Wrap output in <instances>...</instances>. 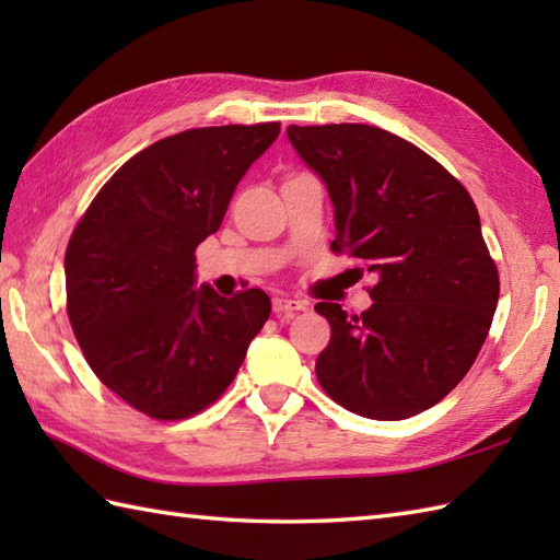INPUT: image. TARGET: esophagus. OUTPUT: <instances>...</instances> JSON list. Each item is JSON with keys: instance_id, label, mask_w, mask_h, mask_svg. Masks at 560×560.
I'll return each instance as SVG.
<instances>
[{"instance_id": "34e87169", "label": "esophagus", "mask_w": 560, "mask_h": 560, "mask_svg": "<svg viewBox=\"0 0 560 560\" xmlns=\"http://www.w3.org/2000/svg\"><path fill=\"white\" fill-rule=\"evenodd\" d=\"M271 307H273V315H277V317H291L293 313L305 311L307 303L299 301V299H289V295H277V299H273V303H271Z\"/></svg>"}]
</instances>
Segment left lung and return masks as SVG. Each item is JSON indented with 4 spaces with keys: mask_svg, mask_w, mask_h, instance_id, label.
Wrapping results in <instances>:
<instances>
[{
    "mask_svg": "<svg viewBox=\"0 0 560 560\" xmlns=\"http://www.w3.org/2000/svg\"><path fill=\"white\" fill-rule=\"evenodd\" d=\"M287 135L329 192L331 249L375 279L361 315L315 305L331 327L319 385L375 421L431 409L477 361L501 291L477 207L443 165L380 127L291 125Z\"/></svg>",
    "mask_w": 560,
    "mask_h": 560,
    "instance_id": "1",
    "label": "left lung"
}]
</instances>
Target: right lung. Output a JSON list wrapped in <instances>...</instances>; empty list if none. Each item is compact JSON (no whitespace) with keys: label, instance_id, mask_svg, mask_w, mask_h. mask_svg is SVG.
Masks as SVG:
<instances>
[{"label":"right lung","instance_id":"1","mask_svg":"<svg viewBox=\"0 0 560 560\" xmlns=\"http://www.w3.org/2000/svg\"><path fill=\"white\" fill-rule=\"evenodd\" d=\"M279 122L199 127L139 151L69 237L67 313L101 383L159 421L217 401L271 313L265 291L197 289L195 249L219 231Z\"/></svg>","mask_w":560,"mask_h":560}]
</instances>
